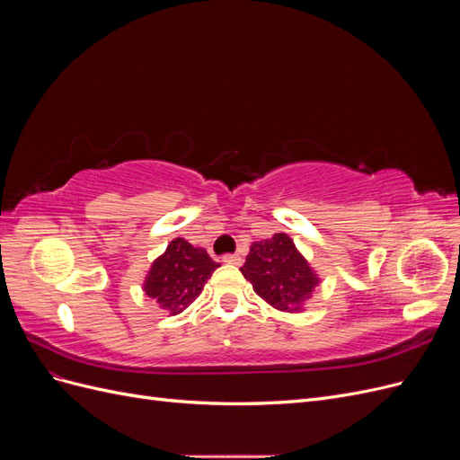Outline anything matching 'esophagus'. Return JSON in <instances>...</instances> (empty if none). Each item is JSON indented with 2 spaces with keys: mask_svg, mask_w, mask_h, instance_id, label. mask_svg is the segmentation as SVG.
Segmentation results:
<instances>
[{
  "mask_svg": "<svg viewBox=\"0 0 460 460\" xmlns=\"http://www.w3.org/2000/svg\"><path fill=\"white\" fill-rule=\"evenodd\" d=\"M222 261L228 262V264H235V267H240V264L243 262V257L238 255V253H232V255H225V257H222Z\"/></svg>",
  "mask_w": 460,
  "mask_h": 460,
  "instance_id": "obj_1",
  "label": "esophagus"
}]
</instances>
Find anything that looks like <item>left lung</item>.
Segmentation results:
<instances>
[{"label":"left lung","mask_w":460,"mask_h":460,"mask_svg":"<svg viewBox=\"0 0 460 460\" xmlns=\"http://www.w3.org/2000/svg\"><path fill=\"white\" fill-rule=\"evenodd\" d=\"M240 270L262 301L284 313H303L320 284L316 270L284 232L253 242Z\"/></svg>","instance_id":"8db88e82"}]
</instances>
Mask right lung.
<instances>
[{
	"mask_svg": "<svg viewBox=\"0 0 460 460\" xmlns=\"http://www.w3.org/2000/svg\"><path fill=\"white\" fill-rule=\"evenodd\" d=\"M220 267L203 247H193L184 238H174L164 253L151 262L144 291L171 316L180 314L196 301L211 274Z\"/></svg>",
	"mask_w": 460,
	"mask_h": 460,
	"instance_id": "add662e5",
	"label": "right lung"
}]
</instances>
